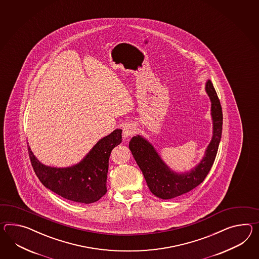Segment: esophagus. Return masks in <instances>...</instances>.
<instances>
[{"label": "esophagus", "instance_id": "1", "mask_svg": "<svg viewBox=\"0 0 259 259\" xmlns=\"http://www.w3.org/2000/svg\"><path fill=\"white\" fill-rule=\"evenodd\" d=\"M135 134V127L132 124H125L122 128V136L124 139H128L130 137H132Z\"/></svg>", "mask_w": 259, "mask_h": 259}]
</instances>
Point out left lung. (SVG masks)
<instances>
[{"label":"left lung","instance_id":"left-lung-1","mask_svg":"<svg viewBox=\"0 0 259 259\" xmlns=\"http://www.w3.org/2000/svg\"><path fill=\"white\" fill-rule=\"evenodd\" d=\"M205 90L211 102L212 139L200 163L189 172L177 173L171 170L154 147L141 136L133 137L129 142V149L144 175L149 189L159 198L171 199L196 188L205 180L213 164L221 140L223 112L220 100L209 79L206 82Z\"/></svg>","mask_w":259,"mask_h":259}]
</instances>
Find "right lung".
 I'll list each match as a JSON object with an SVG mask.
<instances>
[{
	"instance_id": "right-lung-1",
	"label": "right lung",
	"mask_w": 259,
	"mask_h": 259,
	"mask_svg": "<svg viewBox=\"0 0 259 259\" xmlns=\"http://www.w3.org/2000/svg\"><path fill=\"white\" fill-rule=\"evenodd\" d=\"M121 142V130L116 129L100 139L78 164L51 167L39 162L30 147L32 168L45 187L71 201L90 204L107 193L108 160L114 147Z\"/></svg>"
}]
</instances>
